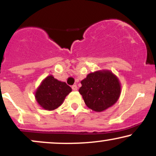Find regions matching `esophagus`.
Wrapping results in <instances>:
<instances>
[{"instance_id":"34e87169","label":"esophagus","mask_w":156,"mask_h":156,"mask_svg":"<svg viewBox=\"0 0 156 156\" xmlns=\"http://www.w3.org/2000/svg\"><path fill=\"white\" fill-rule=\"evenodd\" d=\"M72 89H73V91H76L77 89H78V87H77L76 85H73L72 87Z\"/></svg>"}]
</instances>
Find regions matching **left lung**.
Returning <instances> with one entry per match:
<instances>
[{
  "instance_id": "8db88e82",
  "label": "left lung",
  "mask_w": 156,
  "mask_h": 156,
  "mask_svg": "<svg viewBox=\"0 0 156 156\" xmlns=\"http://www.w3.org/2000/svg\"><path fill=\"white\" fill-rule=\"evenodd\" d=\"M80 83L82 86L78 91L84 103L97 112H103L115 104L121 94L119 78L108 69L89 73Z\"/></svg>"
}]
</instances>
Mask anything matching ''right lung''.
Wrapping results in <instances>:
<instances>
[{"label": "right lung", "mask_w": 156, "mask_h": 156, "mask_svg": "<svg viewBox=\"0 0 156 156\" xmlns=\"http://www.w3.org/2000/svg\"><path fill=\"white\" fill-rule=\"evenodd\" d=\"M71 92L72 89L65 82L60 81L51 75L41 82L35 92V99L42 108L53 111L63 103Z\"/></svg>", "instance_id": "1"}]
</instances>
